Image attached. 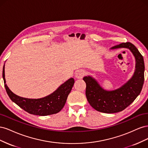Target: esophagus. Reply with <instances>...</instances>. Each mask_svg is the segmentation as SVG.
I'll return each instance as SVG.
<instances>
[{
    "mask_svg": "<svg viewBox=\"0 0 148 148\" xmlns=\"http://www.w3.org/2000/svg\"><path fill=\"white\" fill-rule=\"evenodd\" d=\"M85 74H86V72H85L84 70H80L77 71L75 75V77L77 78H82L85 75Z\"/></svg>",
    "mask_w": 148,
    "mask_h": 148,
    "instance_id": "obj_1",
    "label": "esophagus"
}]
</instances>
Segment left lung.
<instances>
[{"label": "left lung", "instance_id": "1", "mask_svg": "<svg viewBox=\"0 0 148 148\" xmlns=\"http://www.w3.org/2000/svg\"><path fill=\"white\" fill-rule=\"evenodd\" d=\"M128 48L136 59V69L133 77L122 87L114 91H107L103 89L95 79L85 77L86 96L89 104L101 112L112 114L122 111L130 105L140 95L145 80V63L143 57L138 49L129 42L121 43L112 47Z\"/></svg>", "mask_w": 148, "mask_h": 148}]
</instances>
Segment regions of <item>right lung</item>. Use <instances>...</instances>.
<instances>
[{"instance_id":"add662e5","label":"right lung","mask_w":148,"mask_h":148,"mask_svg":"<svg viewBox=\"0 0 148 148\" xmlns=\"http://www.w3.org/2000/svg\"><path fill=\"white\" fill-rule=\"evenodd\" d=\"M4 68L3 65L2 77L7 95L10 99L21 109L33 115L45 116L55 114L60 112L65 106L67 97L75 83L74 79L71 78L62 84L50 95L41 99H27L15 95L8 88L5 84Z\"/></svg>"}]
</instances>
